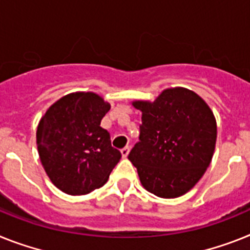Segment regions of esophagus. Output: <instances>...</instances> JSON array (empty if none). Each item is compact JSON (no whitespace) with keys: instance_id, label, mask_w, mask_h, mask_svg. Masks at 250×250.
Masks as SVG:
<instances>
[{"instance_id":"1","label":"esophagus","mask_w":250,"mask_h":250,"mask_svg":"<svg viewBox=\"0 0 250 250\" xmlns=\"http://www.w3.org/2000/svg\"><path fill=\"white\" fill-rule=\"evenodd\" d=\"M121 154H122V156H123V157L128 156V154H129V146H125V147L122 148Z\"/></svg>"}]
</instances>
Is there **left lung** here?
<instances>
[{"label": "left lung", "mask_w": 250, "mask_h": 250, "mask_svg": "<svg viewBox=\"0 0 250 250\" xmlns=\"http://www.w3.org/2000/svg\"><path fill=\"white\" fill-rule=\"evenodd\" d=\"M132 105L141 110L142 125L128 159L142 187L161 198L189 192L215 152L217 125L211 108L186 87L165 89L154 102L135 100Z\"/></svg>", "instance_id": "8db88e82"}]
</instances>
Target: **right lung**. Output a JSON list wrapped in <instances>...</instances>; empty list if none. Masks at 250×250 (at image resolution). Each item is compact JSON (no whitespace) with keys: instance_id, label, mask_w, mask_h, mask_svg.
<instances>
[{"instance_id":"obj_1","label":"right lung","mask_w":250,"mask_h":250,"mask_svg":"<svg viewBox=\"0 0 250 250\" xmlns=\"http://www.w3.org/2000/svg\"><path fill=\"white\" fill-rule=\"evenodd\" d=\"M110 104L93 91L67 94L39 121L37 146L50 182L62 192L81 196L106 183L121 152L100 127Z\"/></svg>"}]
</instances>
